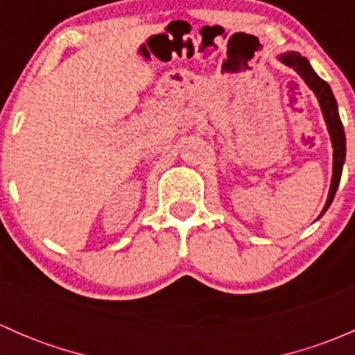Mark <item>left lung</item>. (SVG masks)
Listing matches in <instances>:
<instances>
[{"mask_svg":"<svg viewBox=\"0 0 355 355\" xmlns=\"http://www.w3.org/2000/svg\"><path fill=\"white\" fill-rule=\"evenodd\" d=\"M280 60L285 63V65L292 67L293 70L304 78V82L309 85L311 91H314L318 101H320L321 111H323L328 132H330L331 146H333V177H331L330 194H328L327 204H324V209H323L324 213V211L330 207L333 198H335V192L340 184V177H342L343 161H345V132H343L342 120H340L338 116V108H336L335 96H333L330 85H328L323 78L318 77L316 71L311 68L309 62H307L304 56H300L299 53L288 51L285 53V55H282Z\"/></svg>","mask_w":355,"mask_h":355,"instance_id":"1","label":"left lung"}]
</instances>
